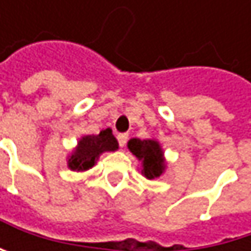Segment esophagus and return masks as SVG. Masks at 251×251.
Wrapping results in <instances>:
<instances>
[{"instance_id": "34e87169", "label": "esophagus", "mask_w": 251, "mask_h": 251, "mask_svg": "<svg viewBox=\"0 0 251 251\" xmlns=\"http://www.w3.org/2000/svg\"><path fill=\"white\" fill-rule=\"evenodd\" d=\"M118 142L121 147H125L126 142H127V133H119L118 135Z\"/></svg>"}]
</instances>
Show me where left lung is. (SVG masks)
<instances>
[{
	"mask_svg": "<svg viewBox=\"0 0 251 251\" xmlns=\"http://www.w3.org/2000/svg\"><path fill=\"white\" fill-rule=\"evenodd\" d=\"M129 151L142 161L144 170L142 173L147 178H154L163 173L164 170V160H163V151L157 141L154 139H138L133 138L127 142Z\"/></svg>",
	"mask_w": 251,
	"mask_h": 251,
	"instance_id": "obj_1",
	"label": "left lung"
}]
</instances>
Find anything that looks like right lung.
<instances>
[{
    "instance_id": "obj_1",
    "label": "right lung",
    "mask_w": 251,
    "mask_h": 251,
    "mask_svg": "<svg viewBox=\"0 0 251 251\" xmlns=\"http://www.w3.org/2000/svg\"><path fill=\"white\" fill-rule=\"evenodd\" d=\"M115 150H118V141L110 129H104L99 135L82 136L70 158L68 166L71 170H88L94 166L101 152Z\"/></svg>"
}]
</instances>
